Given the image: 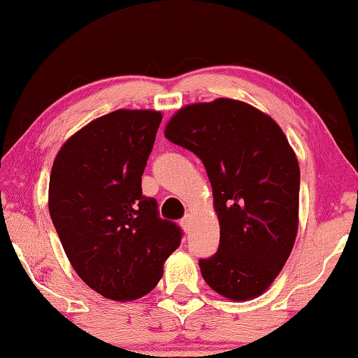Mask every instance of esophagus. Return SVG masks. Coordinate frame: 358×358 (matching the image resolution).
Listing matches in <instances>:
<instances>
[{
  "mask_svg": "<svg viewBox=\"0 0 358 358\" xmlns=\"http://www.w3.org/2000/svg\"><path fill=\"white\" fill-rule=\"evenodd\" d=\"M180 226H182V229L186 232L191 231V215H186V217L180 219Z\"/></svg>",
  "mask_w": 358,
  "mask_h": 358,
  "instance_id": "esophagus-1",
  "label": "esophagus"
}]
</instances>
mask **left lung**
<instances>
[{
	"label": "left lung",
	"mask_w": 358,
	"mask_h": 358,
	"mask_svg": "<svg viewBox=\"0 0 358 358\" xmlns=\"http://www.w3.org/2000/svg\"><path fill=\"white\" fill-rule=\"evenodd\" d=\"M166 138L206 166L220 224L202 277L232 301L259 297L279 275L297 236L301 171L272 117L234 99L182 108Z\"/></svg>",
	"instance_id": "left-lung-1"
}]
</instances>
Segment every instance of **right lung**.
I'll return each mask as SVG.
<instances>
[{
    "instance_id": "obj_1",
    "label": "right lung",
    "mask_w": 358,
    "mask_h": 358,
    "mask_svg": "<svg viewBox=\"0 0 358 358\" xmlns=\"http://www.w3.org/2000/svg\"><path fill=\"white\" fill-rule=\"evenodd\" d=\"M161 113L119 109L98 117L57 152L50 176V214L69 262L111 301L151 292L182 231L159 217L141 176Z\"/></svg>"
}]
</instances>
